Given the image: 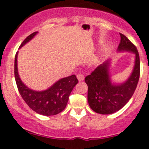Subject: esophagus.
I'll return each mask as SVG.
<instances>
[{"label": "esophagus", "mask_w": 149, "mask_h": 149, "mask_svg": "<svg viewBox=\"0 0 149 149\" xmlns=\"http://www.w3.org/2000/svg\"><path fill=\"white\" fill-rule=\"evenodd\" d=\"M77 80H78L79 81H80V82H81V81H84V74H77Z\"/></svg>", "instance_id": "obj_1"}]
</instances>
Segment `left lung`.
<instances>
[{"mask_svg": "<svg viewBox=\"0 0 149 149\" xmlns=\"http://www.w3.org/2000/svg\"><path fill=\"white\" fill-rule=\"evenodd\" d=\"M117 52L134 54L132 72L123 82H115L112 77L111 60H107L85 77L88 86L87 100L90 108L97 113L108 115L119 111L129 101L137 86L140 63L137 49L125 36L120 33Z\"/></svg>", "mask_w": 149, "mask_h": 149, "instance_id": "1", "label": "left lung"}]
</instances>
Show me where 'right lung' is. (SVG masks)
Here are the masks:
<instances>
[{
    "label": "right lung",
    "instance_id": "1",
    "mask_svg": "<svg viewBox=\"0 0 149 149\" xmlns=\"http://www.w3.org/2000/svg\"><path fill=\"white\" fill-rule=\"evenodd\" d=\"M38 32H34L28 36L20 45L32 40ZM18 54L15 57V78L19 93L24 101L36 113L42 116H54L60 113L66 107L68 97L72 89L78 83L74 74L60 79L47 89L41 91L33 90L22 82L18 71Z\"/></svg>",
    "mask_w": 149,
    "mask_h": 149
}]
</instances>
